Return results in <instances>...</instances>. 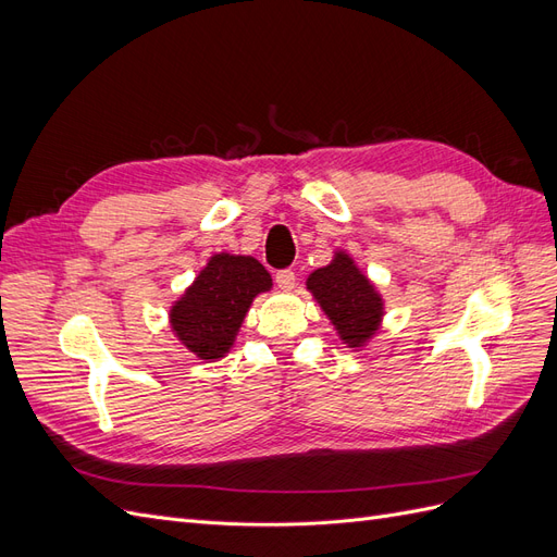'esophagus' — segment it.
<instances>
[{"instance_id":"1","label":"esophagus","mask_w":557,"mask_h":557,"mask_svg":"<svg viewBox=\"0 0 557 557\" xmlns=\"http://www.w3.org/2000/svg\"><path fill=\"white\" fill-rule=\"evenodd\" d=\"M295 272L293 269H281V272H276V285L281 290H293L295 288Z\"/></svg>"}]
</instances>
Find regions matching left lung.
<instances>
[{"label": "left lung", "instance_id": "left-lung-1", "mask_svg": "<svg viewBox=\"0 0 557 557\" xmlns=\"http://www.w3.org/2000/svg\"><path fill=\"white\" fill-rule=\"evenodd\" d=\"M307 290L348 348H362L383 323V297L346 250H334L330 264L307 278Z\"/></svg>", "mask_w": 557, "mask_h": 557}]
</instances>
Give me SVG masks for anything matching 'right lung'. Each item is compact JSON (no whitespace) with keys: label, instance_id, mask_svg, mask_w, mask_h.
Here are the masks:
<instances>
[{"label":"right lung","instance_id":"obj_1","mask_svg":"<svg viewBox=\"0 0 557 557\" xmlns=\"http://www.w3.org/2000/svg\"><path fill=\"white\" fill-rule=\"evenodd\" d=\"M267 290H272V276L256 258L215 252L172 305V332L199 360H221L234 346L252 299Z\"/></svg>","mask_w":557,"mask_h":557}]
</instances>
